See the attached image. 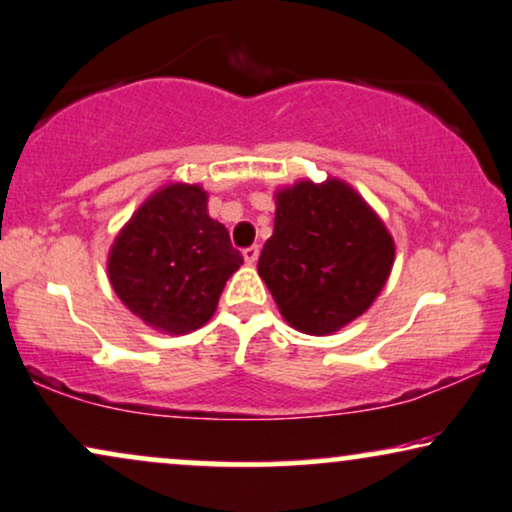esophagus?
I'll return each instance as SVG.
<instances>
[{
  "mask_svg": "<svg viewBox=\"0 0 512 512\" xmlns=\"http://www.w3.org/2000/svg\"><path fill=\"white\" fill-rule=\"evenodd\" d=\"M257 257H260V245H250V248L243 250V260L248 264H255Z\"/></svg>",
  "mask_w": 512,
  "mask_h": 512,
  "instance_id": "1",
  "label": "esophagus"
}]
</instances>
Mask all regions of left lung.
<instances>
[{
  "label": "left lung",
  "instance_id": "1",
  "mask_svg": "<svg viewBox=\"0 0 512 512\" xmlns=\"http://www.w3.org/2000/svg\"><path fill=\"white\" fill-rule=\"evenodd\" d=\"M393 255L384 222L349 185L299 182L276 194L274 236L257 271L292 327L330 335L370 309Z\"/></svg>",
  "mask_w": 512,
  "mask_h": 512
}]
</instances>
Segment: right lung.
<instances>
[{
  "mask_svg": "<svg viewBox=\"0 0 512 512\" xmlns=\"http://www.w3.org/2000/svg\"><path fill=\"white\" fill-rule=\"evenodd\" d=\"M243 264L199 185H170L138 208L109 252V281L135 316L170 335L199 330Z\"/></svg>",
  "mask_w": 512,
  "mask_h": 512,
  "instance_id": "right-lung-1",
  "label": "right lung"
}]
</instances>
